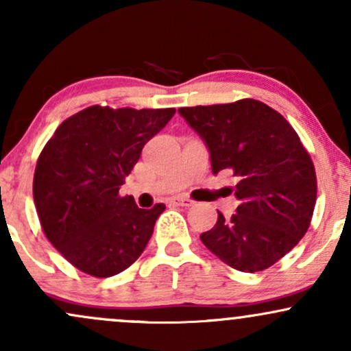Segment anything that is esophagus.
<instances>
[{
    "label": "esophagus",
    "mask_w": 351,
    "mask_h": 351,
    "mask_svg": "<svg viewBox=\"0 0 351 351\" xmlns=\"http://www.w3.org/2000/svg\"><path fill=\"white\" fill-rule=\"evenodd\" d=\"M173 203H175V204H178V206L189 208V206H193V204H195V201H193V199H189V198H186V196H178V198H175V199H173Z\"/></svg>",
    "instance_id": "obj_1"
}]
</instances>
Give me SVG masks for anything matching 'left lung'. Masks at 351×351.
<instances>
[{
  "label": "left lung",
  "mask_w": 351,
  "mask_h": 351,
  "mask_svg": "<svg viewBox=\"0 0 351 351\" xmlns=\"http://www.w3.org/2000/svg\"><path fill=\"white\" fill-rule=\"evenodd\" d=\"M178 112L209 148L213 173L229 170L237 180V213L226 219L217 211L201 241L236 271L271 267L299 244L315 208V167L299 135L254 99Z\"/></svg>",
  "instance_id": "obj_1"
}]
</instances>
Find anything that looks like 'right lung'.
I'll use <instances>...</instances> for the list:
<instances>
[{
	"label": "right lung",
	"instance_id": "right-lung-1",
	"mask_svg": "<svg viewBox=\"0 0 351 351\" xmlns=\"http://www.w3.org/2000/svg\"><path fill=\"white\" fill-rule=\"evenodd\" d=\"M175 112L92 106L64 120L44 145L34 171V204L44 234L75 269L112 277L145 251L165 204L142 209L119 189L145 143Z\"/></svg>",
	"mask_w": 351,
	"mask_h": 351
}]
</instances>
